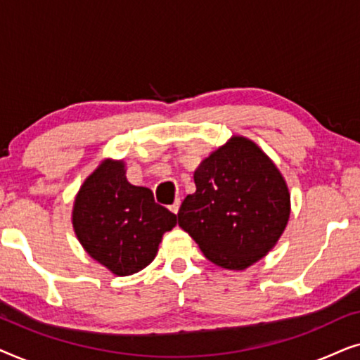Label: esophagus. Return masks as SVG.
<instances>
[{"label": "esophagus", "instance_id": "esophagus-1", "mask_svg": "<svg viewBox=\"0 0 360 360\" xmlns=\"http://www.w3.org/2000/svg\"><path fill=\"white\" fill-rule=\"evenodd\" d=\"M179 210H180V200L176 198V200L174 201V203L170 205V211H172V213H174V214H176V213H179Z\"/></svg>", "mask_w": 360, "mask_h": 360}]
</instances>
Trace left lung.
<instances>
[{"label":"left lung","instance_id":"1","mask_svg":"<svg viewBox=\"0 0 360 360\" xmlns=\"http://www.w3.org/2000/svg\"><path fill=\"white\" fill-rule=\"evenodd\" d=\"M179 226L205 257L228 270L259 262L278 243L290 219V191L274 160L244 136H233L193 174Z\"/></svg>","mask_w":360,"mask_h":360}]
</instances>
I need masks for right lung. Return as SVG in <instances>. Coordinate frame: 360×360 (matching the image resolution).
Masks as SVG:
<instances>
[{"label": "right lung", "instance_id": "1", "mask_svg": "<svg viewBox=\"0 0 360 360\" xmlns=\"http://www.w3.org/2000/svg\"><path fill=\"white\" fill-rule=\"evenodd\" d=\"M72 224L91 259L126 277L155 259L176 214L157 205L146 186L126 179V162L105 159L86 176L73 201Z\"/></svg>", "mask_w": 360, "mask_h": 360}]
</instances>
